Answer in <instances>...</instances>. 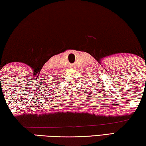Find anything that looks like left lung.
I'll return each mask as SVG.
<instances>
[{"label": "left lung", "instance_id": "8db88e82", "mask_svg": "<svg viewBox=\"0 0 146 146\" xmlns=\"http://www.w3.org/2000/svg\"><path fill=\"white\" fill-rule=\"evenodd\" d=\"M98 83H100V82H98Z\"/></svg>", "mask_w": 146, "mask_h": 146}]
</instances>
